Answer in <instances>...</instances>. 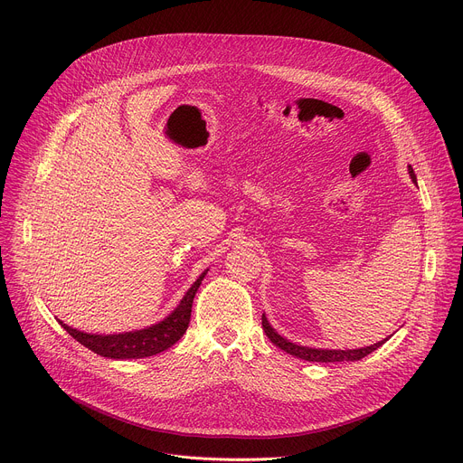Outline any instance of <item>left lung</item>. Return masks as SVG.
<instances>
[{"label": "left lung", "instance_id": "left-lung-1", "mask_svg": "<svg viewBox=\"0 0 463 463\" xmlns=\"http://www.w3.org/2000/svg\"><path fill=\"white\" fill-rule=\"evenodd\" d=\"M409 174H411V179L416 183V174L412 170V166L409 165ZM261 327L263 332H266L268 339L279 346L280 350H284L286 354L289 355H295L298 359H304V361H313V363H341V361H359L363 357H366L368 354H372L373 350H377L379 346H383L386 339L375 343V345H370V346H364V348H355V350H324V348H309V346H300L297 343H291L288 341L286 337H282L277 329L269 324L266 313L261 315Z\"/></svg>", "mask_w": 463, "mask_h": 463}]
</instances>
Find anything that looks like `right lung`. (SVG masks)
<instances>
[{
    "instance_id": "1",
    "label": "right lung",
    "mask_w": 463,
    "mask_h": 463,
    "mask_svg": "<svg viewBox=\"0 0 463 463\" xmlns=\"http://www.w3.org/2000/svg\"><path fill=\"white\" fill-rule=\"evenodd\" d=\"M207 271L209 269H205L200 277H197V280L190 286V289L184 293L177 307L168 317H165L163 320L148 327L136 329V332L99 335V334L80 332V329L63 324L61 320L58 322L75 341H79L97 355H102L108 359H143V357L157 355L168 350L170 346H174L186 332L194 297L197 293V288L202 286V280L205 279Z\"/></svg>"
}]
</instances>
